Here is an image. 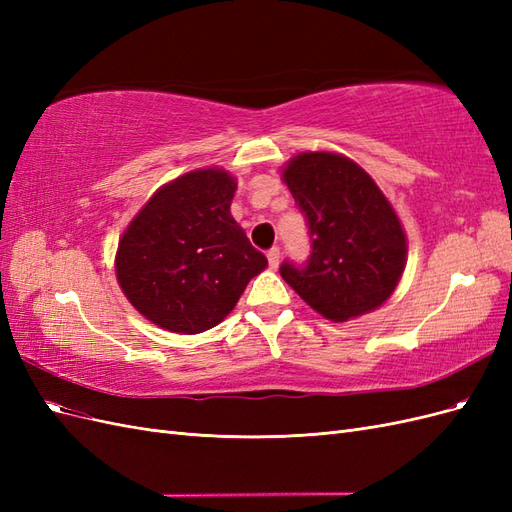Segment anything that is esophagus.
Masks as SVG:
<instances>
[{
  "instance_id": "1",
  "label": "esophagus",
  "mask_w": 512,
  "mask_h": 512,
  "mask_svg": "<svg viewBox=\"0 0 512 512\" xmlns=\"http://www.w3.org/2000/svg\"><path fill=\"white\" fill-rule=\"evenodd\" d=\"M267 258H269V267L271 269L280 267V250H277V247H271V250L267 252Z\"/></svg>"
}]
</instances>
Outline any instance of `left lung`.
I'll return each instance as SVG.
<instances>
[{
  "label": "left lung",
  "mask_w": 512,
  "mask_h": 512,
  "mask_svg": "<svg viewBox=\"0 0 512 512\" xmlns=\"http://www.w3.org/2000/svg\"><path fill=\"white\" fill-rule=\"evenodd\" d=\"M294 205L305 215L312 252L280 273L318 314L346 322L391 297L406 265V235L365 170L329 151L301 153L284 168Z\"/></svg>",
  "instance_id": "left-lung-1"
}]
</instances>
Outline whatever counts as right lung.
<instances>
[{
  "label": "right lung",
  "mask_w": 512,
  "mask_h": 512,
  "mask_svg": "<svg viewBox=\"0 0 512 512\" xmlns=\"http://www.w3.org/2000/svg\"><path fill=\"white\" fill-rule=\"evenodd\" d=\"M235 188L226 170H194L153 194L123 232L119 286L158 327L183 335L213 329L267 267L232 220Z\"/></svg>",
  "instance_id": "right-lung-1"
}]
</instances>
